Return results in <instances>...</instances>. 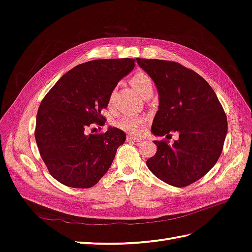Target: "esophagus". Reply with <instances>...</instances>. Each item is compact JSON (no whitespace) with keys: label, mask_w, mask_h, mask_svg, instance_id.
Segmentation results:
<instances>
[{"label":"esophagus","mask_w":252,"mask_h":252,"mask_svg":"<svg viewBox=\"0 0 252 252\" xmlns=\"http://www.w3.org/2000/svg\"><path fill=\"white\" fill-rule=\"evenodd\" d=\"M127 141H129V142H142L143 139L138 138V136H133L131 134H128L127 135Z\"/></svg>","instance_id":"obj_1"}]
</instances>
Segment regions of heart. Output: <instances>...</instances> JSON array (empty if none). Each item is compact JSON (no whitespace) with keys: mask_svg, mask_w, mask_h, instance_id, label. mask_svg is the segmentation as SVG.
Segmentation results:
<instances>
[{"mask_svg":"<svg viewBox=\"0 0 252 252\" xmlns=\"http://www.w3.org/2000/svg\"><path fill=\"white\" fill-rule=\"evenodd\" d=\"M130 84L131 86L136 90L141 96H146L148 94H152L154 91V83H152L151 78L146 72L138 71L135 72L132 77L130 78ZM113 102V93L109 96V105H111ZM146 123V118L142 116H122L119 118L114 125L118 128L130 132L132 134H139L143 130V128Z\"/></svg>","mask_w":252,"mask_h":252,"instance_id":"heart-1","label":"heart"}]
</instances>
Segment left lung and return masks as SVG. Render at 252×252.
<instances>
[{
	"mask_svg": "<svg viewBox=\"0 0 252 252\" xmlns=\"http://www.w3.org/2000/svg\"><path fill=\"white\" fill-rule=\"evenodd\" d=\"M155 82L158 110L151 132L157 136L178 133L173 144L154 141L157 154L147 167L157 178L174 187H185L207 173L222 154L227 118L215 91L200 74L163 60L136 59Z\"/></svg>",
	"mask_w": 252,
	"mask_h": 252,
	"instance_id": "obj_1",
	"label": "left lung"
}]
</instances>
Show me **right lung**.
Masks as SVG:
<instances>
[{"label": "right lung", "mask_w": 252, "mask_h": 252, "mask_svg": "<svg viewBox=\"0 0 252 252\" xmlns=\"http://www.w3.org/2000/svg\"><path fill=\"white\" fill-rule=\"evenodd\" d=\"M134 59L94 60L73 67L45 95L36 114L34 136L50 174L72 188H90L108 171L126 134L116 127L88 133L102 126V109L121 79L134 68Z\"/></svg>", "instance_id": "add662e5"}]
</instances>
